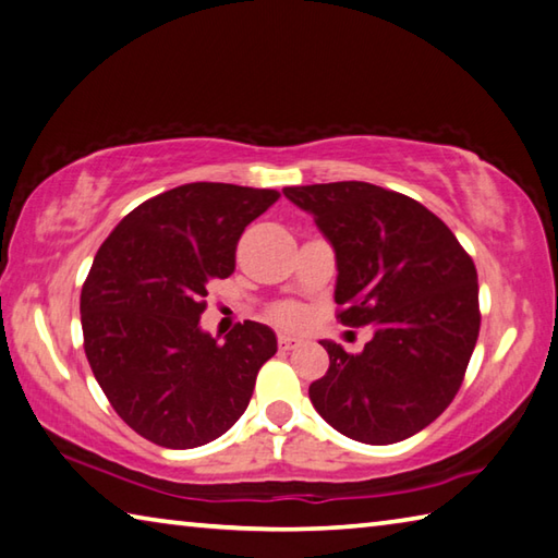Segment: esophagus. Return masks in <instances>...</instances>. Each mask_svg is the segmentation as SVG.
Masks as SVG:
<instances>
[{
  "label": "esophagus",
  "instance_id": "obj_1",
  "mask_svg": "<svg viewBox=\"0 0 558 558\" xmlns=\"http://www.w3.org/2000/svg\"><path fill=\"white\" fill-rule=\"evenodd\" d=\"M298 347H302V339L290 337V333H280V337H278V349L280 351H292Z\"/></svg>",
  "mask_w": 558,
  "mask_h": 558
}]
</instances>
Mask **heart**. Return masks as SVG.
Instances as JSON below:
<instances>
[{"label": "heart", "instance_id": "heart-1", "mask_svg": "<svg viewBox=\"0 0 558 558\" xmlns=\"http://www.w3.org/2000/svg\"><path fill=\"white\" fill-rule=\"evenodd\" d=\"M268 317L276 324H280V327H298V324H302V319H305V310L295 305V302H280V305L270 307Z\"/></svg>", "mask_w": 558, "mask_h": 558}]
</instances>
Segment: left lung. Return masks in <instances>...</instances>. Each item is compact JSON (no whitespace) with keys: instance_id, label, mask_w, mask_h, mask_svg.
Instances as JSON below:
<instances>
[{"instance_id":"8db88e82","label":"left lung","mask_w":558,"mask_h":558,"mask_svg":"<svg viewBox=\"0 0 558 558\" xmlns=\"http://www.w3.org/2000/svg\"><path fill=\"white\" fill-rule=\"evenodd\" d=\"M337 253V319L373 324L361 353L322 341L329 371L310 400L343 437L395 444L459 392L478 341V272L453 231L417 199L371 182L286 187Z\"/></svg>"}]
</instances>
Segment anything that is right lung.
Here are the masks:
<instances>
[{
  "label": "right lung",
  "mask_w": 558,
  "mask_h": 558,
  "mask_svg": "<svg viewBox=\"0 0 558 558\" xmlns=\"http://www.w3.org/2000/svg\"><path fill=\"white\" fill-rule=\"evenodd\" d=\"M278 197L187 182L131 209L97 251L80 292L89 368L119 417L158 447L195 449L234 427L278 351L258 322L225 343L199 329L207 286L234 272L241 234Z\"/></svg>",
  "instance_id": "1"
}]
</instances>
